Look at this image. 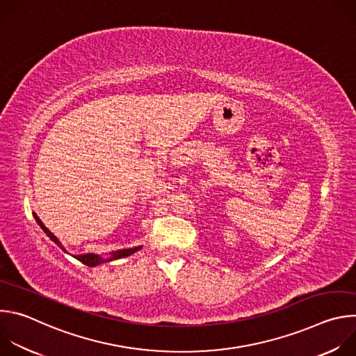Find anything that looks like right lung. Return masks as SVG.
<instances>
[{
    "instance_id": "obj_1",
    "label": "right lung",
    "mask_w": 356,
    "mask_h": 356,
    "mask_svg": "<svg viewBox=\"0 0 356 356\" xmlns=\"http://www.w3.org/2000/svg\"><path fill=\"white\" fill-rule=\"evenodd\" d=\"M33 217H35V220H36V222L40 225V228L44 231V234L52 239L58 246H60L63 250H65V248L62 246V243L59 242V239L50 232L43 224H42V221L39 220V217L36 216V214H33ZM138 249H140V246H136V248H129V249H121V250H115V252H113L111 253V258L110 259H103L101 257H98V255H94V253H86V255H77V257H74L77 261H80L81 264H84V265H87V266H91V268H94V266H97V265H99V264H103V262H108V261H113V259H120V258H124V257H129V255H132L134 252H136ZM66 252V250H65Z\"/></svg>"
}]
</instances>
